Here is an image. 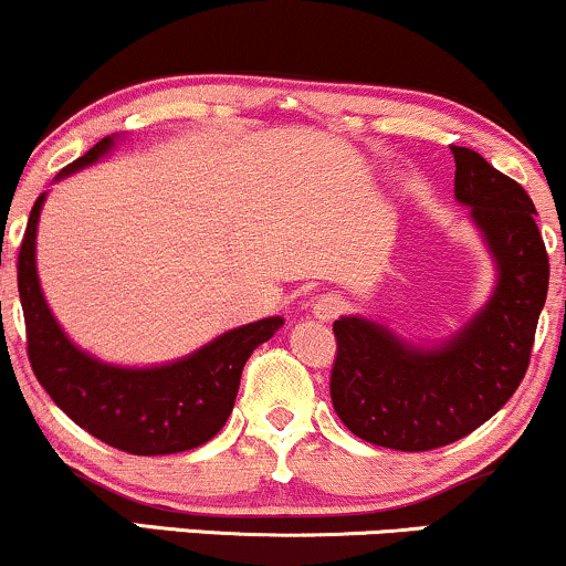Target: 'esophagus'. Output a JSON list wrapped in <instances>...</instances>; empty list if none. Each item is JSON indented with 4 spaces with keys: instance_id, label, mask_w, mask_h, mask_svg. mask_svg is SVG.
Here are the masks:
<instances>
[{
    "instance_id": "1",
    "label": "esophagus",
    "mask_w": 566,
    "mask_h": 566,
    "mask_svg": "<svg viewBox=\"0 0 566 566\" xmlns=\"http://www.w3.org/2000/svg\"><path fill=\"white\" fill-rule=\"evenodd\" d=\"M345 311V301L339 295H322L316 303H313V316L318 318V322H332V318H337L339 313Z\"/></svg>"
}]
</instances>
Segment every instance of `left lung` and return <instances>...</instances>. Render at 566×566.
I'll use <instances>...</instances> for the list:
<instances>
[{
    "label": "left lung",
    "mask_w": 566,
    "mask_h": 566,
    "mask_svg": "<svg viewBox=\"0 0 566 566\" xmlns=\"http://www.w3.org/2000/svg\"><path fill=\"white\" fill-rule=\"evenodd\" d=\"M453 192L495 263L488 303L438 345H413L364 316L335 322L332 406L356 438L432 451L467 438L520 387L548 292V255L530 195L480 153L453 147Z\"/></svg>",
    "instance_id": "left-lung-1"
}]
</instances>
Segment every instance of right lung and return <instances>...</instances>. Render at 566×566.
<instances>
[{
	"mask_svg": "<svg viewBox=\"0 0 566 566\" xmlns=\"http://www.w3.org/2000/svg\"><path fill=\"white\" fill-rule=\"evenodd\" d=\"M115 147L105 136L54 181L92 166ZM46 192L33 202L18 255V292L25 316L29 360L39 385L81 430L134 455L192 451L227 424L240 390L242 366L274 337L282 316L237 326L189 356L160 366H118L81 350L44 301L36 271V229Z\"/></svg>",
	"mask_w": 566,
	"mask_h": 566,
	"instance_id": "add662e5",
	"label": "right lung"
}]
</instances>
